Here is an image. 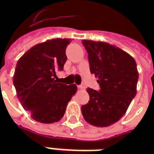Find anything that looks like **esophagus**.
<instances>
[{"instance_id": "obj_1", "label": "esophagus", "mask_w": 154, "mask_h": 154, "mask_svg": "<svg viewBox=\"0 0 154 154\" xmlns=\"http://www.w3.org/2000/svg\"><path fill=\"white\" fill-rule=\"evenodd\" d=\"M78 88H79L80 89H85V85L84 83H82V85H78Z\"/></svg>"}]
</instances>
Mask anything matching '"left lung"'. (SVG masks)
Listing matches in <instances>:
<instances>
[{
    "mask_svg": "<svg viewBox=\"0 0 154 154\" xmlns=\"http://www.w3.org/2000/svg\"><path fill=\"white\" fill-rule=\"evenodd\" d=\"M90 72L97 77L100 90L88 88L89 101L82 106L85 120L107 127L118 122L136 96L138 71L133 57L112 45L83 40Z\"/></svg>",
    "mask_w": 154,
    "mask_h": 154,
    "instance_id": "obj_1",
    "label": "left lung"
}]
</instances>
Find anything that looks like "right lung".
Listing matches in <instances>:
<instances>
[{
  "label": "right lung",
  "instance_id": "add662e5",
  "mask_svg": "<svg viewBox=\"0 0 154 154\" xmlns=\"http://www.w3.org/2000/svg\"><path fill=\"white\" fill-rule=\"evenodd\" d=\"M70 42L67 38L48 40L29 49L17 63L13 80L17 96L37 122L60 121L77 92L75 84L67 85L55 80L56 72L62 71L66 62L65 49Z\"/></svg>",
  "mask_w": 154,
  "mask_h": 154
}]
</instances>
